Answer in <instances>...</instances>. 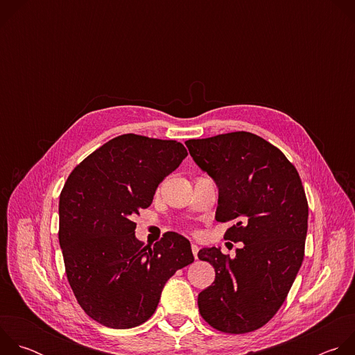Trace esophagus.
Here are the masks:
<instances>
[{
  "label": "esophagus",
  "mask_w": 355,
  "mask_h": 355,
  "mask_svg": "<svg viewBox=\"0 0 355 355\" xmlns=\"http://www.w3.org/2000/svg\"><path fill=\"white\" fill-rule=\"evenodd\" d=\"M191 250H192V254H193V257L196 259V257H198V251H199V247H198L196 244H192V245H191Z\"/></svg>",
  "instance_id": "obj_1"
}]
</instances>
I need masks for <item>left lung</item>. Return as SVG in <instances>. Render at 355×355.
Wrapping results in <instances>:
<instances>
[{
	"label": "left lung",
	"instance_id": "left-lung-1",
	"mask_svg": "<svg viewBox=\"0 0 355 355\" xmlns=\"http://www.w3.org/2000/svg\"><path fill=\"white\" fill-rule=\"evenodd\" d=\"M185 144L219 188L215 219L233 222L225 239L244 244L234 259L216 247L199 250L198 259L215 268L214 284L198 295L199 313L223 333L254 331L282 306L305 256V189L282 151L254 133Z\"/></svg>",
	"mask_w": 355,
	"mask_h": 355
}]
</instances>
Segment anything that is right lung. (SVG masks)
Masks as SVG:
<instances>
[{
  "instance_id": "1",
  "label": "right lung",
  "mask_w": 355,
  "mask_h": 355,
  "mask_svg": "<svg viewBox=\"0 0 355 355\" xmlns=\"http://www.w3.org/2000/svg\"><path fill=\"white\" fill-rule=\"evenodd\" d=\"M188 156L177 140L118 136L69 175L59 202V241L69 284L83 311L111 329L155 313L166 282L193 261L189 241L167 232L153 247L135 236L133 218Z\"/></svg>"
}]
</instances>
